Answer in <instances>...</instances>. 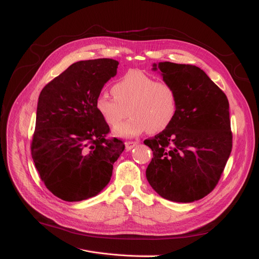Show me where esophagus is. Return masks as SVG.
Returning a JSON list of instances; mask_svg holds the SVG:
<instances>
[{
	"label": "esophagus",
	"mask_w": 259,
	"mask_h": 259,
	"mask_svg": "<svg viewBox=\"0 0 259 259\" xmlns=\"http://www.w3.org/2000/svg\"><path fill=\"white\" fill-rule=\"evenodd\" d=\"M138 144H139L138 141H127V142H125V150L130 151V150L134 149L135 146H137Z\"/></svg>",
	"instance_id": "1"
}]
</instances>
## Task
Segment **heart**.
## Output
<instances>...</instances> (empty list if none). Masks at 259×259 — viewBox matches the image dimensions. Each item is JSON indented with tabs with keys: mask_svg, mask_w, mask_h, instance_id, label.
I'll return each mask as SVG.
<instances>
[{
	"mask_svg": "<svg viewBox=\"0 0 259 259\" xmlns=\"http://www.w3.org/2000/svg\"><path fill=\"white\" fill-rule=\"evenodd\" d=\"M112 92L114 98L100 94L95 107L109 127H115L130 112L131 119L114 129L117 137L132 138L146 131L157 134L175 120L178 97L174 87L165 81L132 69L116 81Z\"/></svg>",
	"mask_w": 259,
	"mask_h": 259,
	"instance_id": "heart-1",
	"label": "heart"
}]
</instances>
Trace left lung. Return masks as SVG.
<instances>
[{
  "mask_svg": "<svg viewBox=\"0 0 259 259\" xmlns=\"http://www.w3.org/2000/svg\"><path fill=\"white\" fill-rule=\"evenodd\" d=\"M178 97L172 123L145 140L153 158L146 179L161 197L191 203L215 189L232 150L229 102L205 71L194 65H153Z\"/></svg>",
  "mask_w": 259,
  "mask_h": 259,
  "instance_id": "left-lung-1",
  "label": "left lung"
}]
</instances>
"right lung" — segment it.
I'll return each instance as SVG.
<instances>
[{"label":"right lung","instance_id":"1","mask_svg":"<svg viewBox=\"0 0 259 259\" xmlns=\"http://www.w3.org/2000/svg\"><path fill=\"white\" fill-rule=\"evenodd\" d=\"M118 65L112 58L77 62L39 95L32 159L46 187L63 201L98 195L124 150L120 140L106 139L109 127L95 107Z\"/></svg>","mask_w":259,"mask_h":259}]
</instances>
